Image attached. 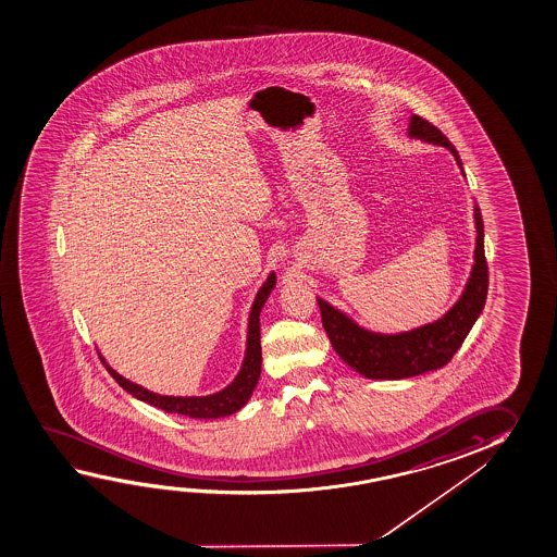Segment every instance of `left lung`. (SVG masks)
I'll list each match as a JSON object with an SVG mask.
<instances>
[{
	"mask_svg": "<svg viewBox=\"0 0 557 557\" xmlns=\"http://www.w3.org/2000/svg\"><path fill=\"white\" fill-rule=\"evenodd\" d=\"M408 137L418 141L445 147L459 164L462 177V162L459 152L450 145L435 125L422 120L420 115H410ZM467 180V177H465ZM474 228H476V248L474 265L467 284L442 318L420 327L398 331V333H380L363 327L343 309L335 308L327 300L319 298V309L323 327L335 352L368 380H407L435 371L450 362L459 350L472 325L480 318L487 296V265L484 256V224L478 205L474 203Z\"/></svg>",
	"mask_w": 557,
	"mask_h": 557,
	"instance_id": "obj_1",
	"label": "left lung"
}]
</instances>
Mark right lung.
I'll return each mask as SVG.
<instances>
[{"label": "right lung", "instance_id": "right-lung-1", "mask_svg": "<svg viewBox=\"0 0 557 557\" xmlns=\"http://www.w3.org/2000/svg\"><path fill=\"white\" fill-rule=\"evenodd\" d=\"M276 284V273L271 271L265 278V283L259 286L253 304L249 308L248 333H246V352L244 360L239 366L236 377L230 381L226 387L212 393V395H201V397H174V395H160L154 391L137 385L133 381L125 380L117 371L107 362V358L98 350V356L102 363L107 366L108 373L117 381V385L127 391L129 395L139 398L147 405L166 410L170 414L189 416L197 420H216L224 416L236 414L238 410L248 405L249 398L253 395L257 387V381L261 375V333H259V313L265 306L269 294L273 292Z\"/></svg>", "mask_w": 557, "mask_h": 557}]
</instances>
